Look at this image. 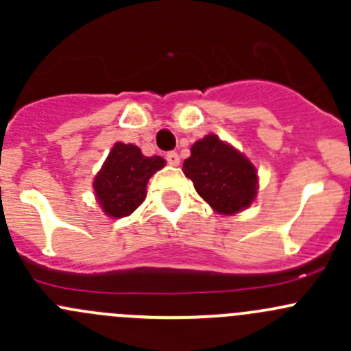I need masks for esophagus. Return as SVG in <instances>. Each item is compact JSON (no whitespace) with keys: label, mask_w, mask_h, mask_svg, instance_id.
<instances>
[{"label":"esophagus","mask_w":351,"mask_h":351,"mask_svg":"<svg viewBox=\"0 0 351 351\" xmlns=\"http://www.w3.org/2000/svg\"><path fill=\"white\" fill-rule=\"evenodd\" d=\"M166 161H168V165H171V166H178L180 165L178 153H175V151L168 153V154H166Z\"/></svg>","instance_id":"34e87169"}]
</instances>
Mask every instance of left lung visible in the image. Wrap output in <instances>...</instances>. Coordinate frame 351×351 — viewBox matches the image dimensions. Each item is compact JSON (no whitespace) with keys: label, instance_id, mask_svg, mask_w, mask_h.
Masks as SVG:
<instances>
[{"label":"left lung","instance_id":"1","mask_svg":"<svg viewBox=\"0 0 351 351\" xmlns=\"http://www.w3.org/2000/svg\"><path fill=\"white\" fill-rule=\"evenodd\" d=\"M190 151L192 156L183 162V173L215 212L232 215L250 207L258 183L250 159L217 136H205Z\"/></svg>","mask_w":351,"mask_h":351}]
</instances>
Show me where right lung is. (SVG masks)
<instances>
[{
    "instance_id": "obj_1",
    "label": "right lung",
    "mask_w": 351,
    "mask_h": 351,
    "mask_svg": "<svg viewBox=\"0 0 351 351\" xmlns=\"http://www.w3.org/2000/svg\"><path fill=\"white\" fill-rule=\"evenodd\" d=\"M165 166L161 156H144L134 144L117 143L95 178V193L105 214L125 217L144 202L147 180Z\"/></svg>"
}]
</instances>
